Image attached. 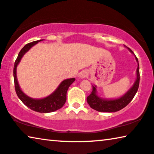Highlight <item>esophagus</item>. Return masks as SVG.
<instances>
[{
    "label": "esophagus",
    "instance_id": "obj_1",
    "mask_svg": "<svg viewBox=\"0 0 154 154\" xmlns=\"http://www.w3.org/2000/svg\"><path fill=\"white\" fill-rule=\"evenodd\" d=\"M87 75H88V72H87V71L86 70H83L79 73V77L80 78H82V79L86 78L87 77Z\"/></svg>",
    "mask_w": 154,
    "mask_h": 154
}]
</instances>
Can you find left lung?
<instances>
[{"label":"left lung","mask_w":154,"mask_h":154,"mask_svg":"<svg viewBox=\"0 0 154 154\" xmlns=\"http://www.w3.org/2000/svg\"><path fill=\"white\" fill-rule=\"evenodd\" d=\"M126 48L129 50L131 53L133 54L136 58V62L137 63V68L136 70V81L131 87L127 93H125L123 95L117 98H111V99H107V98L101 97L98 95L97 91V86L93 85V91H92L90 95L87 97V102L92 109L99 112H107V113H112V112H116L122 109L131 102L136 95L137 89L139 87L140 83V72H139V63L136 55L133 52L130 48H127L125 45Z\"/></svg>","instance_id":"obj_1"}]
</instances>
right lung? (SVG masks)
<instances>
[{"mask_svg":"<svg viewBox=\"0 0 154 154\" xmlns=\"http://www.w3.org/2000/svg\"><path fill=\"white\" fill-rule=\"evenodd\" d=\"M41 41H43V39L27 43L22 48L18 53L17 59H16L14 66L13 74L16 93H17L18 98L21 100V102L32 111L38 112V113H46L54 112L61 109L63 106L66 101V93H67L68 89L70 85L75 81V78H70V79H64L61 82L53 93H52L47 97L40 98V99H35V98L29 97L21 90L17 79V66L25 54L28 52L34 45L37 44Z\"/></svg>","mask_w":154,"mask_h":154,"instance_id":"1","label":"right lung"}]
</instances>
